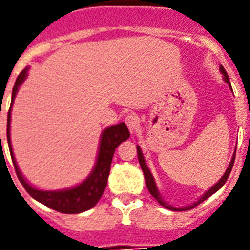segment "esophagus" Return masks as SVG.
Instances as JSON below:
<instances>
[{
    "label": "esophagus",
    "mask_w": 250,
    "mask_h": 250,
    "mask_svg": "<svg viewBox=\"0 0 250 250\" xmlns=\"http://www.w3.org/2000/svg\"><path fill=\"white\" fill-rule=\"evenodd\" d=\"M125 123H126V126L129 127L130 131H134L139 125L138 115L134 114V112H132V114H129L126 118H125Z\"/></svg>",
    "instance_id": "34e87169"
}]
</instances>
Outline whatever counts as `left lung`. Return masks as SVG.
I'll return each mask as SVG.
<instances>
[{
    "label": "left lung",
    "mask_w": 250,
    "mask_h": 250,
    "mask_svg": "<svg viewBox=\"0 0 250 250\" xmlns=\"http://www.w3.org/2000/svg\"><path fill=\"white\" fill-rule=\"evenodd\" d=\"M220 72H222L223 75V80L225 81V83H228V86L230 87L231 90V86H230V81H229V76L228 74L225 72L224 67L223 66H220ZM136 149H138V158H139V163H140V167L141 169H143V173H144V176H145V183H146V187H147V190L150 191V194H151L154 198H155L156 200H158V203L160 205H163V207H165L167 209H170V210H174V211H184V210H190V209H193L194 207H196L198 204H200V203L204 202L205 199H208L209 196L213 195L214 193H216V191L219 190L220 188L223 187V185L225 184V182H227V179L229 178V174H230L231 169H233V164H234V159H235V152L233 154V158H231L230 163H229L228 167H227V170H225L224 175L222 176V178L219 179V182L216 183V184H214L213 187L209 189L208 191H205L204 194H203L202 196H200L199 199L196 200V202H194L193 204L190 205H187V207H183V208H176V207H173V205H170L169 203L165 202L164 199H163V196H161L160 191H159L158 187H156V183H155V179H154V176H152L151 171L149 170V167H147L146 163H145V158L144 155H143V151H141L140 146L139 145H136ZM237 150V149H235Z\"/></svg>",
    "instance_id": "8db88e82"
}]
</instances>
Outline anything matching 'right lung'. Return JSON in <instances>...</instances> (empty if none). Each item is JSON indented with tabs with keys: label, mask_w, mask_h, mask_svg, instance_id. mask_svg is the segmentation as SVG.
<instances>
[{
	"label": "right lung",
	"mask_w": 250,
	"mask_h": 250,
	"mask_svg": "<svg viewBox=\"0 0 250 250\" xmlns=\"http://www.w3.org/2000/svg\"><path fill=\"white\" fill-rule=\"evenodd\" d=\"M28 67H26L21 74L17 76V80L12 89V99H11L10 111L7 115V141L8 147H10V154L12 158L13 165L16 169V174L21 184L26 189L35 200L40 202L41 204L60 211L63 214H79L83 211L89 210L92 207L98 204L105 190L106 184H107V178L110 174V167H111V160L114 156L115 149L127 140L130 136L129 129L126 127L125 123L116 124L112 126L106 127L100 136V144H99V152L96 163L89 176L80 183L76 187L67 188V189H61V190H41L37 188L32 187L30 183L22 175L17 161L15 159V154L11 144V109H12L13 101L16 98L17 91L20 86L23 83V81L27 77ZM1 135V134H0Z\"/></svg>",
	"instance_id": "obj_1"
}]
</instances>
